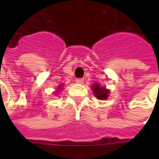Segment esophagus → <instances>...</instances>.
Here are the masks:
<instances>
[{"mask_svg": "<svg viewBox=\"0 0 159 159\" xmlns=\"http://www.w3.org/2000/svg\"><path fill=\"white\" fill-rule=\"evenodd\" d=\"M76 82L77 84H82L84 82V79L83 78H77V79H76Z\"/></svg>", "mask_w": 159, "mask_h": 159, "instance_id": "obj_1", "label": "esophagus"}]
</instances>
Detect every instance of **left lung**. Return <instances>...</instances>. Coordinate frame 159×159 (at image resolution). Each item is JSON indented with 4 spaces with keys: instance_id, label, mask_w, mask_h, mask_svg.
Instances as JSON below:
<instances>
[{
    "instance_id": "left-lung-1",
    "label": "left lung",
    "mask_w": 159,
    "mask_h": 159,
    "mask_svg": "<svg viewBox=\"0 0 159 159\" xmlns=\"http://www.w3.org/2000/svg\"><path fill=\"white\" fill-rule=\"evenodd\" d=\"M92 89L93 93H94L95 97H97V99L106 100L108 98L110 91L108 89H106V87H101L97 83H93V85L92 86Z\"/></svg>"
}]
</instances>
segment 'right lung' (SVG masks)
<instances>
[{"label": "right lung", "mask_w": 159, "mask_h": 159, "mask_svg": "<svg viewBox=\"0 0 159 159\" xmlns=\"http://www.w3.org/2000/svg\"><path fill=\"white\" fill-rule=\"evenodd\" d=\"M61 86H62V85H61ZM61 86H59V87H58V88H57V89L59 90V89H62V88H61Z\"/></svg>", "instance_id": "1"}]
</instances>
